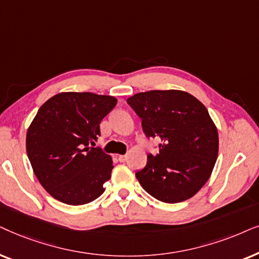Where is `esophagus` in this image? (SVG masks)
<instances>
[{
  "label": "esophagus",
  "mask_w": 259,
  "mask_h": 259,
  "mask_svg": "<svg viewBox=\"0 0 259 259\" xmlns=\"http://www.w3.org/2000/svg\"><path fill=\"white\" fill-rule=\"evenodd\" d=\"M127 160V155H119L118 161L119 162H125Z\"/></svg>",
  "instance_id": "obj_1"
}]
</instances>
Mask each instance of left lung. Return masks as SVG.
I'll return each mask as SVG.
<instances>
[{
	"instance_id": "obj_1",
	"label": "left lung",
	"mask_w": 259,
	"mask_h": 259,
	"mask_svg": "<svg viewBox=\"0 0 259 259\" xmlns=\"http://www.w3.org/2000/svg\"><path fill=\"white\" fill-rule=\"evenodd\" d=\"M142 119L146 136L161 140L137 171L141 186L155 199L177 204L195 195L211 177L218 157L215 124L201 102L179 90H153L126 99Z\"/></svg>"
}]
</instances>
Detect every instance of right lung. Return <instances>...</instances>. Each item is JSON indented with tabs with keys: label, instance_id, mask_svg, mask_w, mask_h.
Segmentation results:
<instances>
[{
	"label": "right lung",
	"instance_id": "obj_1",
	"mask_svg": "<svg viewBox=\"0 0 259 259\" xmlns=\"http://www.w3.org/2000/svg\"><path fill=\"white\" fill-rule=\"evenodd\" d=\"M112 96L61 92L45 102L27 132V155L41 186L64 204L78 206L104 193L111 156L94 146L99 124L115 108Z\"/></svg>",
	"mask_w": 259,
	"mask_h": 259
}]
</instances>
